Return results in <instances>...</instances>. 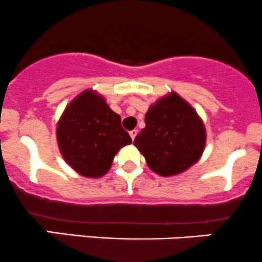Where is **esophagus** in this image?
<instances>
[{"mask_svg":"<svg viewBox=\"0 0 262 262\" xmlns=\"http://www.w3.org/2000/svg\"><path fill=\"white\" fill-rule=\"evenodd\" d=\"M136 135H137V130H132V131H130V136H131L132 141H134V140H135V137H136Z\"/></svg>","mask_w":262,"mask_h":262,"instance_id":"esophagus-1","label":"esophagus"}]
</instances>
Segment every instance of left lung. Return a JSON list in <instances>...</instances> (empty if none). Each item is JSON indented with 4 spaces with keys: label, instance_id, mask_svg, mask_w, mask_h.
<instances>
[{
    "label": "left lung",
    "instance_id": "left-lung-1",
    "mask_svg": "<svg viewBox=\"0 0 262 262\" xmlns=\"http://www.w3.org/2000/svg\"><path fill=\"white\" fill-rule=\"evenodd\" d=\"M145 123L134 145L154 172L173 176L199 161L206 145L204 122L176 92L157 100L146 112Z\"/></svg>",
    "mask_w": 262,
    "mask_h": 262
}]
</instances>
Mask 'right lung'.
<instances>
[{
    "instance_id": "obj_1",
    "label": "right lung",
    "mask_w": 262,
    "mask_h": 262,
    "mask_svg": "<svg viewBox=\"0 0 262 262\" xmlns=\"http://www.w3.org/2000/svg\"><path fill=\"white\" fill-rule=\"evenodd\" d=\"M56 135L64 161L76 172L92 179L105 175L115 155L132 142L121 126L120 115L92 90H86L69 103Z\"/></svg>"
}]
</instances>
